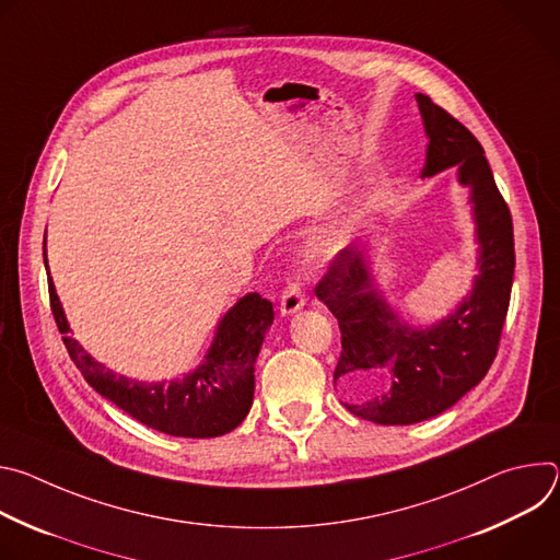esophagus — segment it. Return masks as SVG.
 Returning <instances> with one entry per match:
<instances>
[{
  "label": "esophagus",
  "mask_w": 560,
  "mask_h": 560,
  "mask_svg": "<svg viewBox=\"0 0 560 560\" xmlns=\"http://www.w3.org/2000/svg\"><path fill=\"white\" fill-rule=\"evenodd\" d=\"M305 305V294L299 281H290L281 294V314H296Z\"/></svg>",
  "instance_id": "esophagus-1"
}]
</instances>
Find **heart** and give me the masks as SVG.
<instances>
[{
    "mask_svg": "<svg viewBox=\"0 0 560 560\" xmlns=\"http://www.w3.org/2000/svg\"><path fill=\"white\" fill-rule=\"evenodd\" d=\"M346 244V232L341 228H332V230H326L318 236H314L312 242L307 244L305 248V259L310 264H328L332 261L341 248Z\"/></svg>",
    "mask_w": 560,
    "mask_h": 560,
    "instance_id": "heart-1",
    "label": "heart"
}]
</instances>
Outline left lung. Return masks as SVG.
Masks as SVG:
<instances>
[{
	"mask_svg": "<svg viewBox=\"0 0 560 560\" xmlns=\"http://www.w3.org/2000/svg\"><path fill=\"white\" fill-rule=\"evenodd\" d=\"M428 135L421 177L456 168L469 188L478 257L469 294L428 328L406 324L389 307L368 264V242L343 248L314 288L341 328L335 383L350 394L343 406L378 425H412L452 408L488 374L501 341L514 281V228L483 145L417 93Z\"/></svg>",
	"mask_w": 560,
	"mask_h": 560,
	"instance_id": "left-lung-1",
	"label": "left lung"
}]
</instances>
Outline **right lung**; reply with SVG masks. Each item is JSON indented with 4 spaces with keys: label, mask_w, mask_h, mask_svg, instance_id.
Segmentation results:
<instances>
[{
    "label": "right lung",
    "mask_w": 560,
    "mask_h": 560,
    "mask_svg": "<svg viewBox=\"0 0 560 560\" xmlns=\"http://www.w3.org/2000/svg\"><path fill=\"white\" fill-rule=\"evenodd\" d=\"M44 266L46 236H44ZM50 307L63 346L89 385L139 423L171 436L212 439L242 423L255 396V363L268 328L275 322L272 303L257 292L238 299L219 322L203 361L171 383H145L108 370L79 341L68 337L70 326L48 270Z\"/></svg>",
    "instance_id": "add662e5"
}]
</instances>
